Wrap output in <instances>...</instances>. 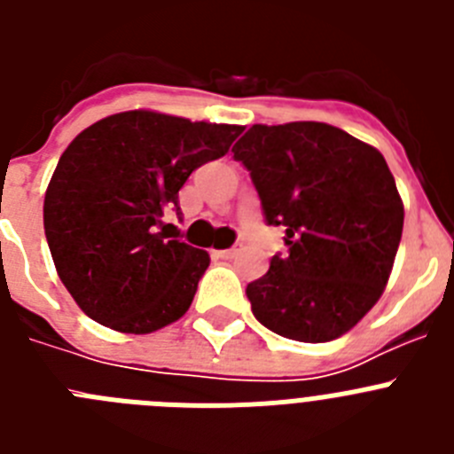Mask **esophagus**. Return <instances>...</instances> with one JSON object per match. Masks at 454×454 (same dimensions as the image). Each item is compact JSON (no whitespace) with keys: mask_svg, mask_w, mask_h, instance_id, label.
Listing matches in <instances>:
<instances>
[{"mask_svg":"<svg viewBox=\"0 0 454 454\" xmlns=\"http://www.w3.org/2000/svg\"><path fill=\"white\" fill-rule=\"evenodd\" d=\"M239 252H240V246H234L230 247V250H214V256L215 259H234Z\"/></svg>","mask_w":454,"mask_h":454,"instance_id":"esophagus-1","label":"esophagus"}]
</instances>
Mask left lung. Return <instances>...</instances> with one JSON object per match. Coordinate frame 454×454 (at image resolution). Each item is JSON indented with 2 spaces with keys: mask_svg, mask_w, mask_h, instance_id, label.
Returning a JSON list of instances; mask_svg holds the SVG:
<instances>
[{
  "mask_svg": "<svg viewBox=\"0 0 454 454\" xmlns=\"http://www.w3.org/2000/svg\"><path fill=\"white\" fill-rule=\"evenodd\" d=\"M288 254L247 284L252 314L284 339L325 343L382 298L404 207L384 156L325 122L252 124L231 147Z\"/></svg>",
  "mask_w": 454,
  "mask_h": 454,
  "instance_id": "1",
  "label": "left lung"
}]
</instances>
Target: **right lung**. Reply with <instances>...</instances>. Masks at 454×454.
<instances>
[{
	"label": "right lung",
	"instance_id": "1",
	"mask_svg": "<svg viewBox=\"0 0 454 454\" xmlns=\"http://www.w3.org/2000/svg\"><path fill=\"white\" fill-rule=\"evenodd\" d=\"M240 131L138 108L90 124L67 145L43 223L56 272L88 318L150 334L186 314L211 259L170 239L161 218L179 211L191 172L227 154Z\"/></svg>",
	"mask_w": 454,
	"mask_h": 454
}]
</instances>
